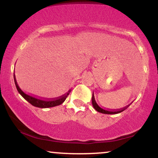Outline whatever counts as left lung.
Segmentation results:
<instances>
[{
	"mask_svg": "<svg viewBox=\"0 0 158 158\" xmlns=\"http://www.w3.org/2000/svg\"><path fill=\"white\" fill-rule=\"evenodd\" d=\"M92 105H93L94 109H95L97 111L99 112V113H102V114H118V113H120V112H122L123 110H118V111H110V110H105L103 109V108H101V107H99L98 106V104L96 102L95 100V98H94V94L92 95Z\"/></svg>",
	"mask_w": 158,
	"mask_h": 158,
	"instance_id": "left-lung-1",
	"label": "left lung"
}]
</instances>
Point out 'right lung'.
Segmentation results:
<instances>
[{
  "mask_svg": "<svg viewBox=\"0 0 158 158\" xmlns=\"http://www.w3.org/2000/svg\"><path fill=\"white\" fill-rule=\"evenodd\" d=\"M14 80H15L16 88H17L19 93L21 94V95L25 99H26L27 102H30V104L32 105V106L35 107H38V108H51V107H55L62 104V103L64 102L65 99H66V98L68 97V96L69 95V94H70V92L71 91V90H69L66 94H64V95L61 96L60 97L57 98V99H54V100H44V99L35 98L34 97H32V96L28 95V94H25L24 92H23V90L19 88L15 78L14 79Z\"/></svg>",
  "mask_w": 158,
  "mask_h": 158,
  "instance_id": "obj_1",
  "label": "right lung"
}]
</instances>
